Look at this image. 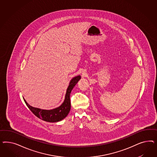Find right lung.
I'll use <instances>...</instances> for the list:
<instances>
[{"label": "right lung", "instance_id": "obj_1", "mask_svg": "<svg viewBox=\"0 0 157 157\" xmlns=\"http://www.w3.org/2000/svg\"><path fill=\"white\" fill-rule=\"evenodd\" d=\"M81 75L74 77L70 82V83L67 89L66 93L65 98L60 106L55 109L51 110L41 109L37 108H34L30 106L24 98L25 104L28 106L29 109L39 119H41L44 121L55 123L58 122L64 119L70 112L71 109V102H70V94L72 90L76 85L78 82L81 79Z\"/></svg>", "mask_w": 157, "mask_h": 157}]
</instances>
